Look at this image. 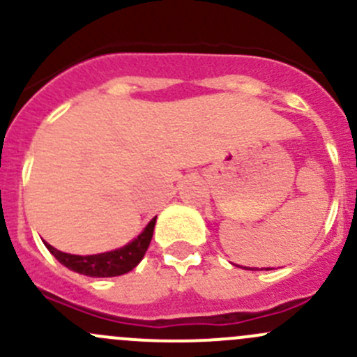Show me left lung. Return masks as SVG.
I'll use <instances>...</instances> for the list:
<instances>
[{
  "mask_svg": "<svg viewBox=\"0 0 357 357\" xmlns=\"http://www.w3.org/2000/svg\"><path fill=\"white\" fill-rule=\"evenodd\" d=\"M245 269H247V268H245Z\"/></svg>",
  "mask_w": 357,
  "mask_h": 357,
  "instance_id": "left-lung-1",
  "label": "left lung"
}]
</instances>
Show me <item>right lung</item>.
<instances>
[{"instance_id":"obj_1","label":"right lung","mask_w":357,"mask_h":357,"mask_svg":"<svg viewBox=\"0 0 357 357\" xmlns=\"http://www.w3.org/2000/svg\"><path fill=\"white\" fill-rule=\"evenodd\" d=\"M155 219L157 218H153L149 222V226L143 229L142 235L136 240H132L131 243H128V245L122 248H117V250L105 252V254L72 255L56 250V248L48 245V243H46V247H48V250L52 252V255L60 264L79 273V275L95 276V278H109V276L124 275V273L136 268L138 262L143 259V255H145L146 248L150 245V240H152L153 228H155Z\"/></svg>"}]
</instances>
